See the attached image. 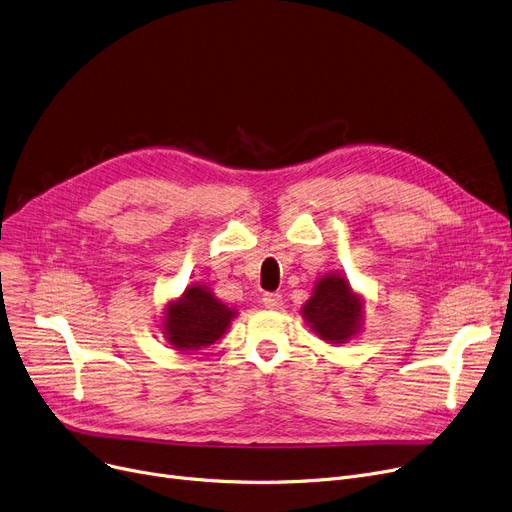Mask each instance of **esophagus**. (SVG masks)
Here are the masks:
<instances>
[{
    "label": "esophagus",
    "mask_w": 512,
    "mask_h": 512,
    "mask_svg": "<svg viewBox=\"0 0 512 512\" xmlns=\"http://www.w3.org/2000/svg\"><path fill=\"white\" fill-rule=\"evenodd\" d=\"M263 305L267 309H280L282 307V294H278V292H265L263 294Z\"/></svg>",
    "instance_id": "1"
}]
</instances>
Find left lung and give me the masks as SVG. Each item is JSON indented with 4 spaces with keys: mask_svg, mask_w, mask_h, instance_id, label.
<instances>
[{
    "mask_svg": "<svg viewBox=\"0 0 512 512\" xmlns=\"http://www.w3.org/2000/svg\"><path fill=\"white\" fill-rule=\"evenodd\" d=\"M303 317L321 340L342 344L361 328L363 301L344 276L328 274L315 284L313 297L303 307Z\"/></svg>",
    "mask_w": 512,
    "mask_h": 512,
    "instance_id": "obj_1",
    "label": "left lung"
}]
</instances>
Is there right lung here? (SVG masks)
I'll use <instances>...</instances> for the list:
<instances>
[{"mask_svg":"<svg viewBox=\"0 0 512 512\" xmlns=\"http://www.w3.org/2000/svg\"><path fill=\"white\" fill-rule=\"evenodd\" d=\"M234 315L236 311L215 299L207 286H191L168 307L164 334L178 351H199L226 334Z\"/></svg>","mask_w":512,"mask_h":512,"instance_id":"add662e5","label":"right lung"}]
</instances>
